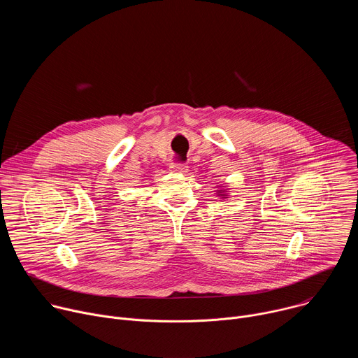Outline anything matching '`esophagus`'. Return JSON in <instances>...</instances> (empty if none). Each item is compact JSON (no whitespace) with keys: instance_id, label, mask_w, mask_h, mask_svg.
<instances>
[{"instance_id":"34e87169","label":"esophagus","mask_w":358,"mask_h":358,"mask_svg":"<svg viewBox=\"0 0 358 358\" xmlns=\"http://www.w3.org/2000/svg\"><path fill=\"white\" fill-rule=\"evenodd\" d=\"M171 171H174V173H187V170H188V166L185 164V163H178V162H176V163H171Z\"/></svg>"}]
</instances>
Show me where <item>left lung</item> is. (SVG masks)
I'll list each match as a JSON object with an SVG mask.
<instances>
[{
    "instance_id": "left-lung-1",
    "label": "left lung",
    "mask_w": 358,
    "mask_h": 358,
    "mask_svg": "<svg viewBox=\"0 0 358 358\" xmlns=\"http://www.w3.org/2000/svg\"><path fill=\"white\" fill-rule=\"evenodd\" d=\"M221 195H222V194H221Z\"/></svg>"
}]
</instances>
